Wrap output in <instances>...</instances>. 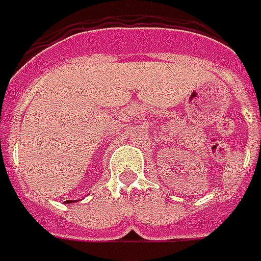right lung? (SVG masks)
<instances>
[{
	"instance_id": "add662e5",
	"label": "right lung",
	"mask_w": 261,
	"mask_h": 261,
	"mask_svg": "<svg viewBox=\"0 0 261 261\" xmlns=\"http://www.w3.org/2000/svg\"><path fill=\"white\" fill-rule=\"evenodd\" d=\"M70 202H71V201H70Z\"/></svg>"
}]
</instances>
